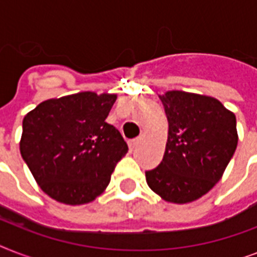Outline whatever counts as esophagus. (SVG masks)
<instances>
[{"instance_id":"esophagus-1","label":"esophagus","mask_w":257,"mask_h":257,"mask_svg":"<svg viewBox=\"0 0 257 257\" xmlns=\"http://www.w3.org/2000/svg\"><path fill=\"white\" fill-rule=\"evenodd\" d=\"M140 137H137V139H133V140L129 141V148L131 149H135L139 145V143H140Z\"/></svg>"}]
</instances>
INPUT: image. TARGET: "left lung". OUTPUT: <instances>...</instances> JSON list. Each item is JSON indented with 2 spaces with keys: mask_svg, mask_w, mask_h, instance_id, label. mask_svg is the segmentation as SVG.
<instances>
[{
  "mask_svg": "<svg viewBox=\"0 0 257 257\" xmlns=\"http://www.w3.org/2000/svg\"><path fill=\"white\" fill-rule=\"evenodd\" d=\"M160 97L168 118L163 161L145 172L155 193L169 203L200 199L221 179L237 147L235 114L213 97L171 90Z\"/></svg>",
  "mask_w": 257,
  "mask_h": 257,
  "instance_id": "8db88e82",
  "label": "left lung"
}]
</instances>
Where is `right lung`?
<instances>
[{
    "label": "right lung",
    "instance_id": "obj_1",
    "mask_svg": "<svg viewBox=\"0 0 257 257\" xmlns=\"http://www.w3.org/2000/svg\"><path fill=\"white\" fill-rule=\"evenodd\" d=\"M116 94L81 92L46 100L24 117L21 156L42 191L68 205L90 203L128 152L105 118Z\"/></svg>",
    "mask_w": 257,
    "mask_h": 257
}]
</instances>
